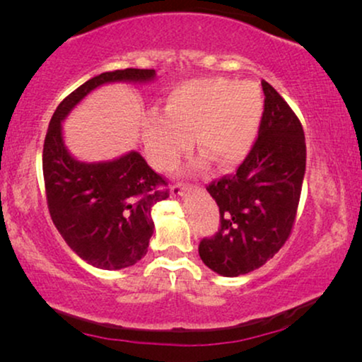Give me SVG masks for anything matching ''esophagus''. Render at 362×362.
<instances>
[{
    "label": "esophagus",
    "instance_id": "obj_1",
    "mask_svg": "<svg viewBox=\"0 0 362 362\" xmlns=\"http://www.w3.org/2000/svg\"><path fill=\"white\" fill-rule=\"evenodd\" d=\"M197 186H192V185H180V182H177V185H173L171 186V192H173V196H185L186 192H191V191H194Z\"/></svg>",
    "mask_w": 362,
    "mask_h": 362
}]
</instances>
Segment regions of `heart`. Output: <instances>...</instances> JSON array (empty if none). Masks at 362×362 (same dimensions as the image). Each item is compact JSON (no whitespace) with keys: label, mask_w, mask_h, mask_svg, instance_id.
I'll use <instances>...</instances> for the list:
<instances>
[{"label":"heart","mask_w":362,"mask_h":362,"mask_svg":"<svg viewBox=\"0 0 362 362\" xmlns=\"http://www.w3.org/2000/svg\"><path fill=\"white\" fill-rule=\"evenodd\" d=\"M264 115V98L252 83L204 78L177 87L165 113H151L143 127V143L153 165L170 171L191 146L202 155L194 166L214 161L219 170L240 165L254 146Z\"/></svg>","instance_id":"b5f03b06"}]
</instances>
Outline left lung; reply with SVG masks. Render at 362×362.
Here are the masks:
<instances>
[{
  "mask_svg": "<svg viewBox=\"0 0 362 362\" xmlns=\"http://www.w3.org/2000/svg\"><path fill=\"white\" fill-rule=\"evenodd\" d=\"M259 138L235 175L207 186L221 212L216 235L202 239L201 260L222 276L259 269L281 249L293 227L306 168L298 117L269 82Z\"/></svg>",
  "mask_w": 362,
  "mask_h": 362,
  "instance_id": "obj_1",
  "label": "left lung"
}]
</instances>
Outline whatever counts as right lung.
I'll use <instances>...</instances> for the list:
<instances>
[{
  "mask_svg": "<svg viewBox=\"0 0 362 362\" xmlns=\"http://www.w3.org/2000/svg\"><path fill=\"white\" fill-rule=\"evenodd\" d=\"M155 69L103 72L59 103L44 140L42 173L54 226L66 244L97 269L122 270L148 252L151 209L170 196L168 182L138 151L107 161H81L67 150L62 123L95 88L107 83H148Z\"/></svg>",
  "mask_w": 362,
  "mask_h": 362,
  "instance_id": "1",
  "label": "right lung"
}]
</instances>
